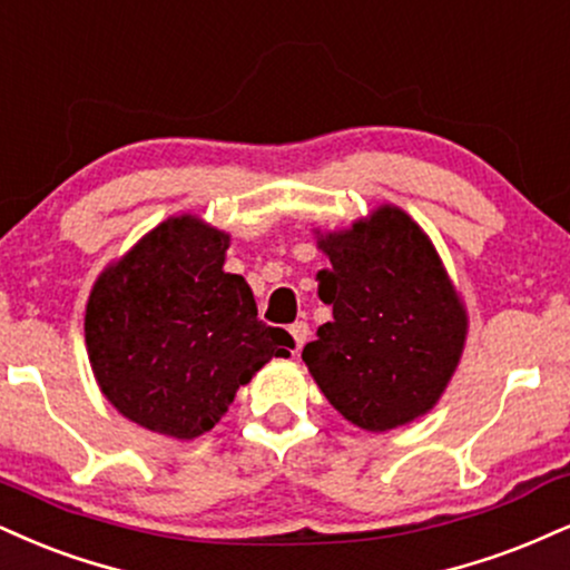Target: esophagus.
<instances>
[{
  "label": "esophagus",
  "mask_w": 570,
  "mask_h": 570,
  "mask_svg": "<svg viewBox=\"0 0 570 570\" xmlns=\"http://www.w3.org/2000/svg\"><path fill=\"white\" fill-rule=\"evenodd\" d=\"M289 332L294 337V353H299V351H303L307 337H311V326H307L305 321H297V324H292Z\"/></svg>",
  "instance_id": "obj_1"
}]
</instances>
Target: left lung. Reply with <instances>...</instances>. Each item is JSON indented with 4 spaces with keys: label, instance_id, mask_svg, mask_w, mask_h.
Segmentation results:
<instances>
[{
    "label": "left lung",
    "instance_id": "obj_1",
    "mask_svg": "<svg viewBox=\"0 0 570 570\" xmlns=\"http://www.w3.org/2000/svg\"><path fill=\"white\" fill-rule=\"evenodd\" d=\"M318 233L332 267L318 297L332 321L303 361L326 401L368 433H387L433 411L464 342L468 307L430 236L401 207L382 204L351 228Z\"/></svg>",
    "mask_w": 570,
    "mask_h": 570
}]
</instances>
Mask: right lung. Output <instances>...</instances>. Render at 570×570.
<instances>
[{"instance_id": "right-lung-1", "label": "right lung", "mask_w": 570, "mask_h": 570, "mask_svg": "<svg viewBox=\"0 0 570 570\" xmlns=\"http://www.w3.org/2000/svg\"><path fill=\"white\" fill-rule=\"evenodd\" d=\"M230 233L196 215L164 219L95 281L85 342L95 382L129 422L194 441L223 420L294 340L257 318L255 294L225 273Z\"/></svg>"}]
</instances>
